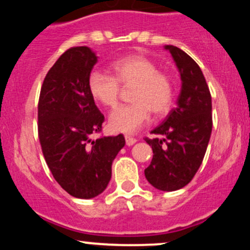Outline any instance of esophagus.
Wrapping results in <instances>:
<instances>
[{"instance_id": "34e87169", "label": "esophagus", "mask_w": 250, "mask_h": 250, "mask_svg": "<svg viewBox=\"0 0 250 250\" xmlns=\"http://www.w3.org/2000/svg\"><path fill=\"white\" fill-rule=\"evenodd\" d=\"M125 142H126V145H127V146H132V145H134V144L137 143V139H136V138H132L130 136H125Z\"/></svg>"}]
</instances>
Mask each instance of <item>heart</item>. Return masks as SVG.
I'll return each mask as SVG.
<instances>
[{
	"label": "heart",
	"instance_id": "b5f03b06",
	"mask_svg": "<svg viewBox=\"0 0 250 250\" xmlns=\"http://www.w3.org/2000/svg\"><path fill=\"white\" fill-rule=\"evenodd\" d=\"M112 76L92 71L87 78L91 97L103 106H117L120 87H133L130 101L110 114L108 125L116 132L134 133L149 119V113L164 116L174 99V84L168 73L159 71L153 61L145 56L132 55L119 58L111 65Z\"/></svg>",
	"mask_w": 250,
	"mask_h": 250
}]
</instances>
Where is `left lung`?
Wrapping results in <instances>:
<instances>
[{
  "label": "left lung",
  "mask_w": 250,
  "mask_h": 250,
  "mask_svg": "<svg viewBox=\"0 0 250 250\" xmlns=\"http://www.w3.org/2000/svg\"><path fill=\"white\" fill-rule=\"evenodd\" d=\"M177 65L181 90L177 107L152 133L161 138L148 139L153 158L145 177L164 192L183 188L198 172L212 133V97L200 66L186 52L165 45Z\"/></svg>",
  "instance_id": "obj_1"
}]
</instances>
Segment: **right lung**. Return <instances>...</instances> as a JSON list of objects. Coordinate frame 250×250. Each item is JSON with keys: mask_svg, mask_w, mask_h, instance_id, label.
<instances>
[{"mask_svg": "<svg viewBox=\"0 0 250 250\" xmlns=\"http://www.w3.org/2000/svg\"><path fill=\"white\" fill-rule=\"evenodd\" d=\"M98 62L87 46L66 50L44 78L38 102V138L55 180L70 195L91 199L105 190L123 134L92 139L104 116L87 89Z\"/></svg>", "mask_w": 250, "mask_h": 250, "instance_id": "right-lung-1", "label": "right lung"}]
</instances>
